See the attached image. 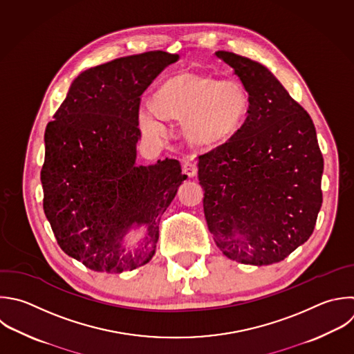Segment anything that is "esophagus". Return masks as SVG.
I'll return each mask as SVG.
<instances>
[{
	"mask_svg": "<svg viewBox=\"0 0 354 354\" xmlns=\"http://www.w3.org/2000/svg\"><path fill=\"white\" fill-rule=\"evenodd\" d=\"M196 171H198L196 160L194 158H187L183 165V173L188 177H194V176H196Z\"/></svg>",
	"mask_w": 354,
	"mask_h": 354,
	"instance_id": "obj_1",
	"label": "esophagus"
}]
</instances>
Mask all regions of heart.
I'll return each mask as SVG.
<instances>
[{
  "instance_id": "b5f03b06",
  "label": "heart",
  "mask_w": 354,
  "mask_h": 354,
  "mask_svg": "<svg viewBox=\"0 0 354 354\" xmlns=\"http://www.w3.org/2000/svg\"><path fill=\"white\" fill-rule=\"evenodd\" d=\"M248 109L249 95L239 82L183 75L159 88L155 104L141 105L138 120L144 134L153 140L167 134L166 118L185 120L192 142L216 147L239 130Z\"/></svg>"
}]
</instances>
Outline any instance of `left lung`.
<instances>
[{
    "label": "left lung",
    "mask_w": 354,
    "mask_h": 354,
    "mask_svg": "<svg viewBox=\"0 0 354 354\" xmlns=\"http://www.w3.org/2000/svg\"><path fill=\"white\" fill-rule=\"evenodd\" d=\"M216 57L241 79L249 109L225 144L199 156L207 228L231 260L278 263L310 238L321 209L315 127L264 65L227 51Z\"/></svg>",
    "instance_id": "1"
}]
</instances>
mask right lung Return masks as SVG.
I'll list each match as a JSON object with an SVG mask.
<instances>
[{
    "label": "right lung",
    "instance_id": "1",
    "mask_svg": "<svg viewBox=\"0 0 354 354\" xmlns=\"http://www.w3.org/2000/svg\"><path fill=\"white\" fill-rule=\"evenodd\" d=\"M177 59L149 51L87 69L47 124L44 213L61 249L90 270L119 274L147 264L160 217L187 178L176 159L137 165L140 97ZM140 227L146 235L127 245Z\"/></svg>",
    "mask_w": 354,
    "mask_h": 354
}]
</instances>
